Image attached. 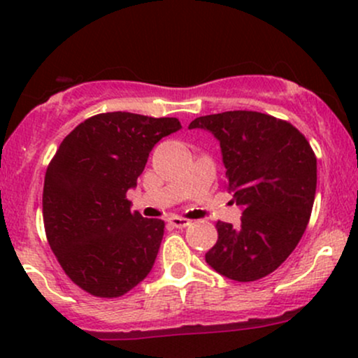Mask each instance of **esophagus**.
Returning a JSON list of instances; mask_svg holds the SVG:
<instances>
[{"label": "esophagus", "instance_id": "obj_1", "mask_svg": "<svg viewBox=\"0 0 358 358\" xmlns=\"http://www.w3.org/2000/svg\"><path fill=\"white\" fill-rule=\"evenodd\" d=\"M170 224L176 229H183V227H187V225H190V220L183 219V217H176L175 215V217H171V219H170Z\"/></svg>", "mask_w": 358, "mask_h": 358}]
</instances>
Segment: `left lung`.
I'll return each mask as SVG.
<instances>
[{
	"label": "left lung",
	"mask_w": 358,
	"mask_h": 358,
	"mask_svg": "<svg viewBox=\"0 0 358 358\" xmlns=\"http://www.w3.org/2000/svg\"><path fill=\"white\" fill-rule=\"evenodd\" d=\"M220 141L227 188L244 207L239 227L219 220L205 261L222 276L249 282L276 271L293 252L310 220L316 192V156L291 122L257 110L200 116Z\"/></svg>",
	"instance_id": "8db88e82"
}]
</instances>
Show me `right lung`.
<instances>
[{
	"mask_svg": "<svg viewBox=\"0 0 358 358\" xmlns=\"http://www.w3.org/2000/svg\"><path fill=\"white\" fill-rule=\"evenodd\" d=\"M176 117L102 113L65 136L48 163L43 225L57 261L73 285L97 298H119L148 276L165 222L131 210L150 151L178 131Z\"/></svg>",
	"mask_w": 358,
	"mask_h": 358,
	"instance_id": "add662e5",
	"label": "right lung"
}]
</instances>
